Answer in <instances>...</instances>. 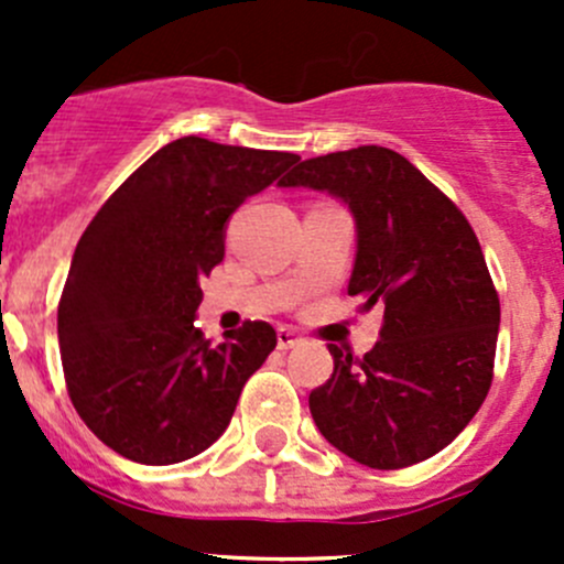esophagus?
I'll use <instances>...</instances> for the list:
<instances>
[{"label":"esophagus","mask_w":564,"mask_h":564,"mask_svg":"<svg viewBox=\"0 0 564 564\" xmlns=\"http://www.w3.org/2000/svg\"><path fill=\"white\" fill-rule=\"evenodd\" d=\"M303 344V335L292 327H278V349H294V346Z\"/></svg>","instance_id":"1"}]
</instances>
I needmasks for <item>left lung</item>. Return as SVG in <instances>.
I'll use <instances>...</instances> for the list:
<instances>
[{"mask_svg":"<svg viewBox=\"0 0 564 564\" xmlns=\"http://www.w3.org/2000/svg\"><path fill=\"white\" fill-rule=\"evenodd\" d=\"M349 207V294L384 314L355 360L329 346L333 377L308 406L324 440L371 469H401L451 445L491 388L499 297L469 220L388 147L311 158L278 182Z\"/></svg>","mask_w":564,"mask_h":564,"instance_id":"1","label":"left lung"}]
</instances>
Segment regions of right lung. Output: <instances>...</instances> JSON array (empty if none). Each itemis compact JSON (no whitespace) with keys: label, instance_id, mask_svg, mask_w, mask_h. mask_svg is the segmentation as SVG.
I'll use <instances>...</instances> for the list:
<instances>
[{"label":"right lung","instance_id":"add662e5","mask_svg":"<svg viewBox=\"0 0 564 564\" xmlns=\"http://www.w3.org/2000/svg\"><path fill=\"white\" fill-rule=\"evenodd\" d=\"M300 158L182 135L141 163L78 240L56 314L70 401L87 429L135 464L207 451L231 423L275 329L246 322L209 344L202 278L226 253L235 209Z\"/></svg>","mask_w":564,"mask_h":564}]
</instances>
